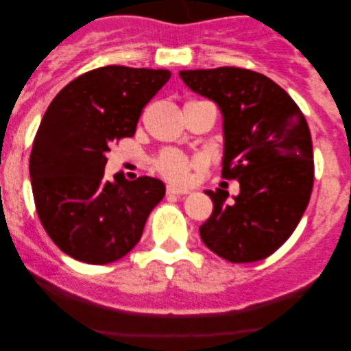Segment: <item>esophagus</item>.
<instances>
[{
    "mask_svg": "<svg viewBox=\"0 0 351 351\" xmlns=\"http://www.w3.org/2000/svg\"><path fill=\"white\" fill-rule=\"evenodd\" d=\"M166 193L168 195H186L189 193V190L185 189H178V186H173V185H168V189H166Z\"/></svg>",
    "mask_w": 351,
    "mask_h": 351,
    "instance_id": "esophagus-1",
    "label": "esophagus"
}]
</instances>
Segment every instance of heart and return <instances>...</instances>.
I'll use <instances>...</instances> for the list:
<instances>
[{"mask_svg": "<svg viewBox=\"0 0 351 351\" xmlns=\"http://www.w3.org/2000/svg\"><path fill=\"white\" fill-rule=\"evenodd\" d=\"M156 169L165 178L176 183H183L189 178L190 169H192V161L185 154L178 153V151L168 149L158 156V159H156Z\"/></svg>", "mask_w": 351, "mask_h": 351, "instance_id": "heart-1", "label": "heart"}]
</instances>
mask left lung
<instances>
[{
    "mask_svg": "<svg viewBox=\"0 0 351 351\" xmlns=\"http://www.w3.org/2000/svg\"><path fill=\"white\" fill-rule=\"evenodd\" d=\"M183 83L222 113V178L239 193L205 190L214 210L200 226L205 246L231 263L270 256L295 231L314 183L306 117L275 81L241 67L180 71Z\"/></svg>",
    "mask_w": 351,
    "mask_h": 351,
    "instance_id": "8db88e82",
    "label": "left lung"
}]
</instances>
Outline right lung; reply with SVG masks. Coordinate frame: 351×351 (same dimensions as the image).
I'll return each instance as SVG.
<instances>
[{
	"label": "right lung",
	"instance_id": "1",
	"mask_svg": "<svg viewBox=\"0 0 351 351\" xmlns=\"http://www.w3.org/2000/svg\"><path fill=\"white\" fill-rule=\"evenodd\" d=\"M168 69L105 66L66 84L49 105L30 154L38 219L61 251L107 265L143 236L165 183L151 176L105 178L110 146L132 137L143 108L168 83Z\"/></svg>",
	"mask_w": 351,
	"mask_h": 351
}]
</instances>
